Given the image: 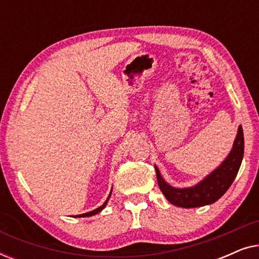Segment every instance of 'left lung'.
Returning a JSON list of instances; mask_svg holds the SVG:
<instances>
[{
    "label": "left lung",
    "mask_w": 259,
    "mask_h": 259,
    "mask_svg": "<svg viewBox=\"0 0 259 259\" xmlns=\"http://www.w3.org/2000/svg\"><path fill=\"white\" fill-rule=\"evenodd\" d=\"M244 155V134L242 126L238 127L236 139L228 157L222 164L214 168L210 175L196 185L190 187H175L166 182L160 175V171L154 165L157 173L158 185L166 199L179 207H199L213 204L224 194L235 180L239 171Z\"/></svg>",
    "instance_id": "1"
}]
</instances>
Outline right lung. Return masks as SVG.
<instances>
[{"label":"right lung","instance_id":"right-lung-1","mask_svg":"<svg viewBox=\"0 0 259 259\" xmlns=\"http://www.w3.org/2000/svg\"><path fill=\"white\" fill-rule=\"evenodd\" d=\"M111 194H112V190H111V193H109L108 198H107V199H106V201H105L104 204L101 205V206H99L98 208H95V210L91 211V212H87V213H82V214H76V215H74V217H77V218H80V217H91V215H95V214H98L99 212H101V211L104 210V208L106 207V205H107V203H108V199H109V197H111Z\"/></svg>","mask_w":259,"mask_h":259}]
</instances>
